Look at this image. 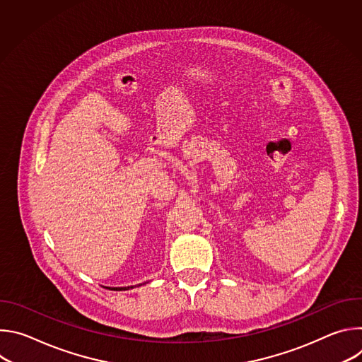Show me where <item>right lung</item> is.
Masks as SVG:
<instances>
[{"label":"right lung","instance_id":"add662e5","mask_svg":"<svg viewBox=\"0 0 362 362\" xmlns=\"http://www.w3.org/2000/svg\"><path fill=\"white\" fill-rule=\"evenodd\" d=\"M130 288H133V286H130ZM110 289V288H109ZM112 289H116V291H122V289H129V286L127 288H112Z\"/></svg>","mask_w":362,"mask_h":362}]
</instances>
